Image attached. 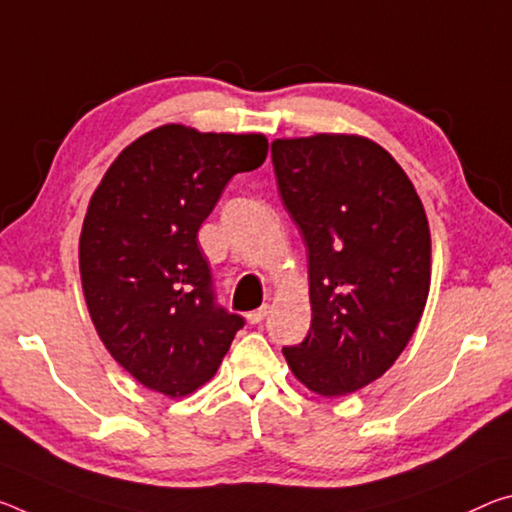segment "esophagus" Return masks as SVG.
I'll list each match as a JSON object with an SVG mask.
<instances>
[{
    "label": "esophagus",
    "instance_id": "obj_1",
    "mask_svg": "<svg viewBox=\"0 0 512 512\" xmlns=\"http://www.w3.org/2000/svg\"><path fill=\"white\" fill-rule=\"evenodd\" d=\"M266 314H269V305H262V307H259V310L248 312L246 319H248L250 326H257V323H262L266 319Z\"/></svg>",
    "mask_w": 512,
    "mask_h": 512
}]
</instances>
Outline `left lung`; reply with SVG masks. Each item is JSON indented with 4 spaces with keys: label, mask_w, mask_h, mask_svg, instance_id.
<instances>
[{
    "label": "left lung",
    "mask_w": 512,
    "mask_h": 512,
    "mask_svg": "<svg viewBox=\"0 0 512 512\" xmlns=\"http://www.w3.org/2000/svg\"><path fill=\"white\" fill-rule=\"evenodd\" d=\"M271 157L310 271L312 328L282 348L321 396L367 387L415 335L431 289V230L405 170L358 134L275 139Z\"/></svg>",
    "instance_id": "1"
}]
</instances>
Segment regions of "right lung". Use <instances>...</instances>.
Masks as SVG:
<instances>
[{
    "instance_id": "obj_1",
    "label": "right lung",
    "mask_w": 512,
    "mask_h": 512,
    "mask_svg": "<svg viewBox=\"0 0 512 512\" xmlns=\"http://www.w3.org/2000/svg\"><path fill=\"white\" fill-rule=\"evenodd\" d=\"M266 154L264 134L161 125L118 154L88 202L79 237L88 314L111 358L152 392H196L243 328L214 303L198 230L225 184Z\"/></svg>"
}]
</instances>
